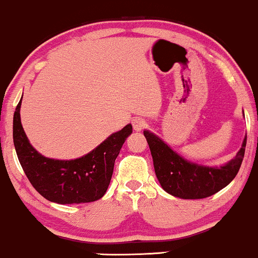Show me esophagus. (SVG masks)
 <instances>
[{
	"label": "esophagus",
	"mask_w": 258,
	"mask_h": 258,
	"mask_svg": "<svg viewBox=\"0 0 258 258\" xmlns=\"http://www.w3.org/2000/svg\"><path fill=\"white\" fill-rule=\"evenodd\" d=\"M146 125V120L142 119L140 117H136L135 119H133V126H134L135 132H141L142 129Z\"/></svg>",
	"instance_id": "obj_1"
}]
</instances>
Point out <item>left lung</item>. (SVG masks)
<instances>
[{"label": "left lung", "instance_id": "1", "mask_svg": "<svg viewBox=\"0 0 258 258\" xmlns=\"http://www.w3.org/2000/svg\"><path fill=\"white\" fill-rule=\"evenodd\" d=\"M244 113V112H243ZM160 186L181 199H203L225 188L237 176L243 162L246 136L233 159L220 166H208L183 158L150 130H144Z\"/></svg>", "mask_w": 258, "mask_h": 258}]
</instances>
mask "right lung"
Here are the masks:
<instances>
[{
  "instance_id": "obj_1",
  "label": "right lung",
  "mask_w": 258,
  "mask_h": 258,
  "mask_svg": "<svg viewBox=\"0 0 258 258\" xmlns=\"http://www.w3.org/2000/svg\"><path fill=\"white\" fill-rule=\"evenodd\" d=\"M21 99L13 117V141L21 168L35 189L47 201L57 204H80L102 198L113 174L114 160L133 133L132 124L111 134L80 158H48L32 147L24 132L20 119Z\"/></svg>"
}]
</instances>
